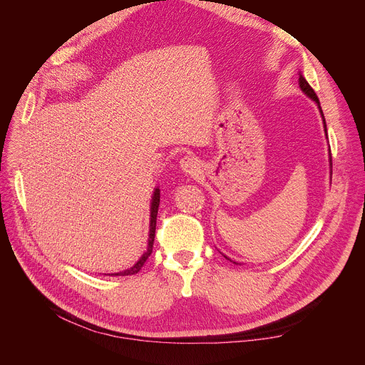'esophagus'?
I'll return each instance as SVG.
<instances>
[{
  "label": "esophagus",
  "instance_id": "esophagus-1",
  "mask_svg": "<svg viewBox=\"0 0 365 365\" xmlns=\"http://www.w3.org/2000/svg\"><path fill=\"white\" fill-rule=\"evenodd\" d=\"M180 168L189 175H196L197 172L201 170V164L200 160L192 157V155H185L184 158H181L180 161Z\"/></svg>",
  "mask_w": 365,
  "mask_h": 365
}]
</instances>
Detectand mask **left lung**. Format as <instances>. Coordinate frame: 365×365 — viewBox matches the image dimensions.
I'll use <instances>...</instances> for the list:
<instances>
[{"instance_id": "left-lung-1", "label": "left lung", "mask_w": 365, "mask_h": 365, "mask_svg": "<svg viewBox=\"0 0 365 365\" xmlns=\"http://www.w3.org/2000/svg\"><path fill=\"white\" fill-rule=\"evenodd\" d=\"M300 88L303 90V93H306L309 97L312 98V101H315L317 103H318V108H319V111H322V106H319V101H318V97H317V94H315V91L312 90V86L307 83V81L304 79L303 76H300ZM322 115H323V111H322ZM323 121H324V129H326V120H324V115H323ZM326 132H327V129H326Z\"/></svg>"}]
</instances>
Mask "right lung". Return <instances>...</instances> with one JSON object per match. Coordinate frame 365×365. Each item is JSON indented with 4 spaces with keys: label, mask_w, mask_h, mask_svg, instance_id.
Listing matches in <instances>:
<instances>
[{
    "label": "right lung",
    "mask_w": 365,
    "mask_h": 365,
    "mask_svg": "<svg viewBox=\"0 0 365 365\" xmlns=\"http://www.w3.org/2000/svg\"><path fill=\"white\" fill-rule=\"evenodd\" d=\"M158 205H160V190L155 189V193H153L152 197V205H150V230H149V242H148V251L143 254L140 257V260L134 264V267L126 269V271H121V272H115V274H108V275H132V274H137L145 262L149 259L152 248H153V240H155V228H157V215H158ZM106 275V274H105Z\"/></svg>",
    "instance_id": "add662e5"
}]
</instances>
